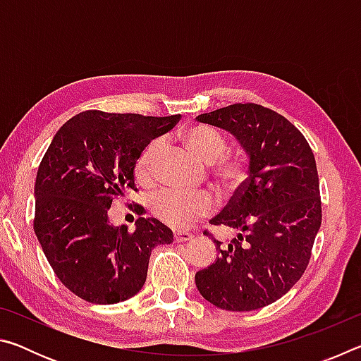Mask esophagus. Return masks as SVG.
Segmentation results:
<instances>
[{
  "label": "esophagus",
  "instance_id": "esophagus-1",
  "mask_svg": "<svg viewBox=\"0 0 361 361\" xmlns=\"http://www.w3.org/2000/svg\"><path fill=\"white\" fill-rule=\"evenodd\" d=\"M194 235L189 234V232H175L173 234V240L176 243H181V242H188V240H192Z\"/></svg>",
  "mask_w": 361,
  "mask_h": 361
}]
</instances>
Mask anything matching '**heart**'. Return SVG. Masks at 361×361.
Here are the masks:
<instances>
[{
	"label": "heart",
	"mask_w": 361,
	"mask_h": 361,
	"mask_svg": "<svg viewBox=\"0 0 361 361\" xmlns=\"http://www.w3.org/2000/svg\"><path fill=\"white\" fill-rule=\"evenodd\" d=\"M183 142L192 154L205 164H213V175L226 191L239 189L247 178L248 164L242 156H223L228 143L218 130L209 126H192L183 132ZM162 148L161 140H154L140 152L135 162V176L140 183L148 185L154 178L156 159ZM215 209V197L210 192L188 194L166 189L152 195L151 210L154 216L176 229H185L195 219L210 215Z\"/></svg>",
	"instance_id": "heart-1"
}]
</instances>
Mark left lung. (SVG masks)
<instances>
[{
    "mask_svg": "<svg viewBox=\"0 0 361 361\" xmlns=\"http://www.w3.org/2000/svg\"><path fill=\"white\" fill-rule=\"evenodd\" d=\"M195 119L232 133L250 159L248 178L210 219L237 237L228 245L213 239L218 256L195 274V285L219 309H261L288 293L309 264L322 224L314 152L288 119L256 103H235Z\"/></svg>",
    "mask_w": 361,
    "mask_h": 361,
    "instance_id": "1",
    "label": "left lung"
}]
</instances>
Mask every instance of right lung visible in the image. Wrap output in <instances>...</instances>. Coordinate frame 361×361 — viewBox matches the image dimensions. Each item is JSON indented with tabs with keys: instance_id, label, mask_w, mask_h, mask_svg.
<instances>
[{
	"instance_id": "1",
	"label": "right lung",
	"mask_w": 361,
	"mask_h": 361,
	"mask_svg": "<svg viewBox=\"0 0 361 361\" xmlns=\"http://www.w3.org/2000/svg\"><path fill=\"white\" fill-rule=\"evenodd\" d=\"M180 118L89 109L52 138L36 175L33 229L56 276L76 296L94 304L132 298L146 282L151 250L173 242L156 218H138L129 232L109 224L108 210L113 199L137 191L138 154Z\"/></svg>"
}]
</instances>
